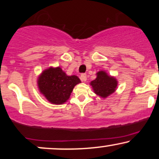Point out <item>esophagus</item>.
<instances>
[{"instance_id":"34e87169","label":"esophagus","mask_w":159,"mask_h":159,"mask_svg":"<svg viewBox=\"0 0 159 159\" xmlns=\"http://www.w3.org/2000/svg\"><path fill=\"white\" fill-rule=\"evenodd\" d=\"M81 79L82 81H87V75L85 73H83L81 75Z\"/></svg>"}]
</instances>
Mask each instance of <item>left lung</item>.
<instances>
[{
	"mask_svg": "<svg viewBox=\"0 0 159 159\" xmlns=\"http://www.w3.org/2000/svg\"><path fill=\"white\" fill-rule=\"evenodd\" d=\"M118 82L114 77L109 76L104 71L96 73V78L90 82L94 93L102 98H106L115 92Z\"/></svg>",
	"mask_w": 159,
	"mask_h": 159,
	"instance_id": "1",
	"label": "left lung"
}]
</instances>
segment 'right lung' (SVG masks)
<instances>
[{
  "label": "right lung",
  "mask_w": 159,
  "mask_h": 159,
  "mask_svg": "<svg viewBox=\"0 0 159 159\" xmlns=\"http://www.w3.org/2000/svg\"><path fill=\"white\" fill-rule=\"evenodd\" d=\"M81 83L76 75L69 76L61 67L45 69L38 78V87L51 103L62 105L69 99L75 86Z\"/></svg>",
  "instance_id": "add662e5"
}]
</instances>
